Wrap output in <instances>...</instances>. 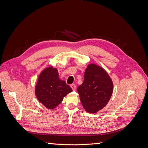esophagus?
I'll return each mask as SVG.
<instances>
[{
    "label": "esophagus",
    "mask_w": 148,
    "mask_h": 148,
    "mask_svg": "<svg viewBox=\"0 0 148 148\" xmlns=\"http://www.w3.org/2000/svg\"><path fill=\"white\" fill-rule=\"evenodd\" d=\"M70 87H71V89H72V90H73V91H75V89H76V85L74 84H71L70 85Z\"/></svg>",
    "instance_id": "obj_1"
}]
</instances>
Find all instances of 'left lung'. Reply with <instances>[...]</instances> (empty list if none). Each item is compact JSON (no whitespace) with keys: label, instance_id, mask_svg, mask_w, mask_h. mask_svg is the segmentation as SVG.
Here are the masks:
<instances>
[{"label":"left lung","instance_id":"1","mask_svg":"<svg viewBox=\"0 0 148 148\" xmlns=\"http://www.w3.org/2000/svg\"><path fill=\"white\" fill-rule=\"evenodd\" d=\"M113 82L101 66L89 64L84 74L83 83L77 88L84 110L96 113L107 104L113 92Z\"/></svg>","mask_w":148,"mask_h":148}]
</instances>
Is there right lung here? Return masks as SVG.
<instances>
[{
    "mask_svg": "<svg viewBox=\"0 0 148 148\" xmlns=\"http://www.w3.org/2000/svg\"><path fill=\"white\" fill-rule=\"evenodd\" d=\"M72 89L64 80L59 78L57 69L49 66L40 73L34 88L38 101L48 109L59 106Z\"/></svg>",
    "mask_w": 148,
    "mask_h": 148,
    "instance_id": "right-lung-1",
    "label": "right lung"
}]
</instances>
